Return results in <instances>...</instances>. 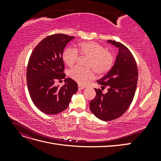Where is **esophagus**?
I'll use <instances>...</instances> for the list:
<instances>
[{
    "mask_svg": "<svg viewBox=\"0 0 161 161\" xmlns=\"http://www.w3.org/2000/svg\"><path fill=\"white\" fill-rule=\"evenodd\" d=\"M85 88V86H83V85H79V90H82V89H84Z\"/></svg>",
    "mask_w": 161,
    "mask_h": 161,
    "instance_id": "esophagus-1",
    "label": "esophagus"
}]
</instances>
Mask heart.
<instances>
[{"label":"heart","mask_w":161,"mask_h":161,"mask_svg":"<svg viewBox=\"0 0 161 161\" xmlns=\"http://www.w3.org/2000/svg\"><path fill=\"white\" fill-rule=\"evenodd\" d=\"M79 54L89 58L86 64V66L89 68L76 66L69 71V76L80 85H86L94 79L93 69L97 75H103L111 70L114 62L113 53L106 50L103 46L94 42H81L76 50L72 47L66 48L62 53V59L66 65L72 67L79 60Z\"/></svg>","instance_id":"obj_1"}]
</instances>
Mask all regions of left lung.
<instances>
[{
  "mask_svg": "<svg viewBox=\"0 0 161 161\" xmlns=\"http://www.w3.org/2000/svg\"><path fill=\"white\" fill-rule=\"evenodd\" d=\"M118 47L119 52L111 69L97 82L101 89L108 87L103 94L95 89L96 96L90 102V109L97 118L109 121L119 118L132 102L138 82V67L132 53L122 43L108 40Z\"/></svg>",
  "mask_w": 161,
  "mask_h": 161,
  "instance_id": "left-lung-1",
  "label": "left lung"
}]
</instances>
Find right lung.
I'll return each instance as SVG.
<instances>
[{"label":"right lung","instance_id":"right-lung-1","mask_svg":"<svg viewBox=\"0 0 161 161\" xmlns=\"http://www.w3.org/2000/svg\"><path fill=\"white\" fill-rule=\"evenodd\" d=\"M75 38L62 33L53 34L42 40L33 50L27 68V83L33 104L43 113L54 115L68 108L72 96L78 90L70 78L65 84L55 86L54 82L64 79L62 53Z\"/></svg>","mask_w":161,"mask_h":161}]
</instances>
